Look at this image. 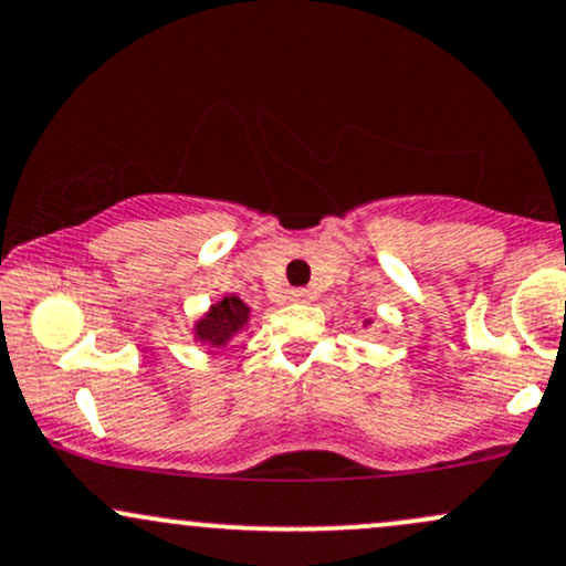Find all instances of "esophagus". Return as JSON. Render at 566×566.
I'll list each match as a JSON object with an SVG mask.
<instances>
[{"label": "esophagus", "mask_w": 566, "mask_h": 566, "mask_svg": "<svg viewBox=\"0 0 566 566\" xmlns=\"http://www.w3.org/2000/svg\"><path fill=\"white\" fill-rule=\"evenodd\" d=\"M290 301L292 303H308L311 292L308 290H290Z\"/></svg>", "instance_id": "1"}]
</instances>
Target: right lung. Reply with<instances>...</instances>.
<instances>
[{"label":"right lung","instance_id":"1","mask_svg":"<svg viewBox=\"0 0 566 566\" xmlns=\"http://www.w3.org/2000/svg\"><path fill=\"white\" fill-rule=\"evenodd\" d=\"M247 319H250V308H247V303H242V297L226 295L223 301H218L207 311L205 319L197 322L193 333H197V340L210 343L212 348H220L233 335L242 333L247 327Z\"/></svg>","mask_w":566,"mask_h":566}]
</instances>
